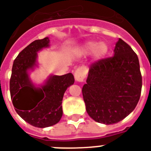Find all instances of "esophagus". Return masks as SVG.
I'll use <instances>...</instances> for the list:
<instances>
[{
	"mask_svg": "<svg viewBox=\"0 0 151 151\" xmlns=\"http://www.w3.org/2000/svg\"><path fill=\"white\" fill-rule=\"evenodd\" d=\"M86 73H87V69L85 67L79 68L75 72V79L77 82H83L84 78L86 77Z\"/></svg>",
	"mask_w": 151,
	"mask_h": 151,
	"instance_id": "esophagus-1",
	"label": "esophagus"
}]
</instances>
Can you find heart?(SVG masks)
I'll list each match as a JSON object with an SVG mask.
<instances>
[{
    "instance_id": "heart-1",
    "label": "heart",
    "mask_w": 151,
    "mask_h": 151,
    "mask_svg": "<svg viewBox=\"0 0 151 151\" xmlns=\"http://www.w3.org/2000/svg\"><path fill=\"white\" fill-rule=\"evenodd\" d=\"M108 45L106 43H98L95 41H89L85 43L82 51L84 53H90L94 51V57L97 59H101L108 52Z\"/></svg>"
}]
</instances>
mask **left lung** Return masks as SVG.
Here are the masks:
<instances>
[{"label": "left lung", "mask_w": 151, "mask_h": 151, "mask_svg": "<svg viewBox=\"0 0 151 151\" xmlns=\"http://www.w3.org/2000/svg\"><path fill=\"white\" fill-rule=\"evenodd\" d=\"M141 90L139 58L130 45L119 38L113 57L91 65L82 92L88 115L99 123L112 124L135 109Z\"/></svg>", "instance_id": "left-lung-1"}]
</instances>
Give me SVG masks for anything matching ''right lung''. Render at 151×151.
<instances>
[{
    "label": "right lung",
    "instance_id": "1",
    "mask_svg": "<svg viewBox=\"0 0 151 151\" xmlns=\"http://www.w3.org/2000/svg\"><path fill=\"white\" fill-rule=\"evenodd\" d=\"M49 38L34 41L23 49L13 62L10 94L15 110L26 122L37 128L58 123L62 116V100L68 86L74 83L72 73L50 76L41 87H35L27 71L36 65L37 52L49 46Z\"/></svg>",
    "mask_w": 151,
    "mask_h": 151
}]
</instances>
